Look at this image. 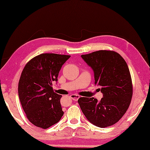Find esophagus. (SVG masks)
Returning a JSON list of instances; mask_svg holds the SVG:
<instances>
[{"instance_id": "34e87169", "label": "esophagus", "mask_w": 150, "mask_h": 150, "mask_svg": "<svg viewBox=\"0 0 150 150\" xmlns=\"http://www.w3.org/2000/svg\"><path fill=\"white\" fill-rule=\"evenodd\" d=\"M70 97L73 100H74V101H77V100L79 99L80 96L79 95H76V94H71Z\"/></svg>"}]
</instances>
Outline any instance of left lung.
<instances>
[{
  "instance_id": "8db88e82",
  "label": "left lung",
  "mask_w": 150,
  "mask_h": 150,
  "mask_svg": "<svg viewBox=\"0 0 150 150\" xmlns=\"http://www.w3.org/2000/svg\"><path fill=\"white\" fill-rule=\"evenodd\" d=\"M94 73L95 84L103 98H80V107L86 118L100 128L112 126L126 113L132 96V85L128 65L117 52L96 51L81 55Z\"/></svg>"
}]
</instances>
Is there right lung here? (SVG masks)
<instances>
[{
  "mask_svg": "<svg viewBox=\"0 0 150 150\" xmlns=\"http://www.w3.org/2000/svg\"><path fill=\"white\" fill-rule=\"evenodd\" d=\"M69 57L45 53L32 59L23 69L18 96L28 120L37 127L48 128L63 115L60 102L62 96L54 93L52 85L58 81L59 71Z\"/></svg>",
  "mask_w": 150,
  "mask_h": 150,
  "instance_id": "obj_1",
  "label": "right lung"
}]
</instances>
